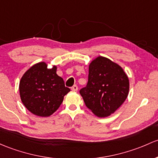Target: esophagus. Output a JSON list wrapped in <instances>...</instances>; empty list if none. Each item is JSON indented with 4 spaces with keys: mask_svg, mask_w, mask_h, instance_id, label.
<instances>
[{
    "mask_svg": "<svg viewBox=\"0 0 158 158\" xmlns=\"http://www.w3.org/2000/svg\"><path fill=\"white\" fill-rule=\"evenodd\" d=\"M71 89H72V91H74V92H77L78 86L76 85H73L72 88H71Z\"/></svg>",
    "mask_w": 158,
    "mask_h": 158,
    "instance_id": "obj_1",
    "label": "esophagus"
}]
</instances>
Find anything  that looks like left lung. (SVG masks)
<instances>
[{
  "label": "left lung",
  "instance_id": "8db88e82",
  "mask_svg": "<svg viewBox=\"0 0 158 158\" xmlns=\"http://www.w3.org/2000/svg\"><path fill=\"white\" fill-rule=\"evenodd\" d=\"M129 90L127 73L107 57H96L89 66L86 87L79 91L86 107L98 117H107L123 104Z\"/></svg>",
  "mask_w": 158,
  "mask_h": 158
}]
</instances>
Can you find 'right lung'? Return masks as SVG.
<instances>
[{"label":"right lung","instance_id":"add662e5","mask_svg":"<svg viewBox=\"0 0 158 158\" xmlns=\"http://www.w3.org/2000/svg\"><path fill=\"white\" fill-rule=\"evenodd\" d=\"M19 89L21 101L28 110L43 117L54 114L70 91L57 74V66L49 69L45 62L35 64L23 74Z\"/></svg>","mask_w":158,"mask_h":158}]
</instances>
